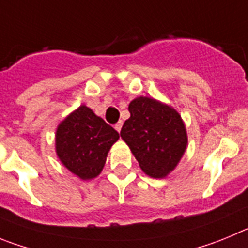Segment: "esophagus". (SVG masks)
Listing matches in <instances>:
<instances>
[{
    "label": "esophagus",
    "mask_w": 248,
    "mask_h": 248,
    "mask_svg": "<svg viewBox=\"0 0 248 248\" xmlns=\"http://www.w3.org/2000/svg\"><path fill=\"white\" fill-rule=\"evenodd\" d=\"M121 127H122V121L117 122V124H115V129L117 131V132H120V131H121Z\"/></svg>",
    "instance_id": "obj_1"
}]
</instances>
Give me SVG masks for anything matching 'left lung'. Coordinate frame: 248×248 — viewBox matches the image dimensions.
<instances>
[{
    "label": "left lung",
    "mask_w": 248,
    "mask_h": 248,
    "mask_svg": "<svg viewBox=\"0 0 248 248\" xmlns=\"http://www.w3.org/2000/svg\"><path fill=\"white\" fill-rule=\"evenodd\" d=\"M131 113L121 129L140 167L152 178L170 173L186 148L188 137L179 113L151 97H137L128 106Z\"/></svg>",
    "instance_id": "obj_1"
}]
</instances>
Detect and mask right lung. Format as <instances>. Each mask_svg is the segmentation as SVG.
Returning <instances> with one entry per match:
<instances>
[{
    "mask_svg": "<svg viewBox=\"0 0 248 248\" xmlns=\"http://www.w3.org/2000/svg\"><path fill=\"white\" fill-rule=\"evenodd\" d=\"M119 138L113 127L82 105L58 126L55 148L71 173L80 179H93L101 173L108 151Z\"/></svg>",
    "mask_w": 248,
    "mask_h": 248,
    "instance_id": "obj_1",
    "label": "right lung"
}]
</instances>
